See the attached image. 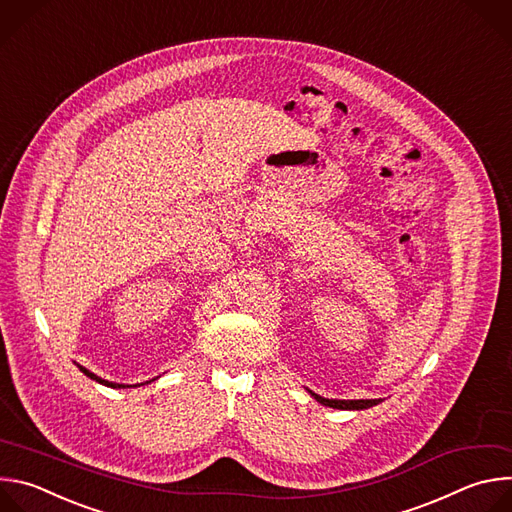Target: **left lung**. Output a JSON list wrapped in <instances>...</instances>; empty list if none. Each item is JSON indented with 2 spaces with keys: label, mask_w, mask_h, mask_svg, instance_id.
<instances>
[{
  "label": "left lung",
  "mask_w": 512,
  "mask_h": 512,
  "mask_svg": "<svg viewBox=\"0 0 512 512\" xmlns=\"http://www.w3.org/2000/svg\"><path fill=\"white\" fill-rule=\"evenodd\" d=\"M308 393L322 405L326 407H332V409H346V411H360V409H369V407H375L379 405L383 399H326V397H320L318 393L310 391Z\"/></svg>",
  "instance_id": "obj_1"
}]
</instances>
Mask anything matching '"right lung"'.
<instances>
[{"label": "right lung", "instance_id": "add662e5", "mask_svg": "<svg viewBox=\"0 0 512 512\" xmlns=\"http://www.w3.org/2000/svg\"><path fill=\"white\" fill-rule=\"evenodd\" d=\"M77 367L81 369V373H85L89 379H93V381H97V383H101V385H105V387H111V389H127V387H139V383L137 385H121V383H111V381H105V379H101V377H97L95 373H91L89 369H85V367H81V364H77ZM152 381H156V379H152ZM152 381H148V383H152ZM143 385V383H141Z\"/></svg>", "mask_w": 512, "mask_h": 512}]
</instances>
